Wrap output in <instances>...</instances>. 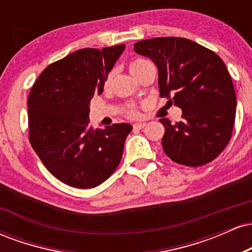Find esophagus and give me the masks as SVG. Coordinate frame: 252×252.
<instances>
[{
	"label": "esophagus",
	"mask_w": 252,
	"mask_h": 252,
	"mask_svg": "<svg viewBox=\"0 0 252 252\" xmlns=\"http://www.w3.org/2000/svg\"><path fill=\"white\" fill-rule=\"evenodd\" d=\"M144 126H146V123H135L134 124V129H137V130L143 129Z\"/></svg>",
	"instance_id": "esophagus-1"
}]
</instances>
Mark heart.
I'll use <instances>...</instances> for the list:
<instances>
[{
  "label": "heart",
  "mask_w": 252,
  "mask_h": 252,
  "mask_svg": "<svg viewBox=\"0 0 252 252\" xmlns=\"http://www.w3.org/2000/svg\"><path fill=\"white\" fill-rule=\"evenodd\" d=\"M147 63H149L148 60L141 59V58H138V59L132 60V62L130 63V65H129L130 72H131V73H132V76H134L136 72L140 71V68L142 67L143 65H146ZM111 79H112V72H111V73H109L108 77H106V79H105V86L109 85L110 82H111ZM130 115H131V116H136V115H137V112H136L134 109H131V110H130Z\"/></svg>",
  "instance_id": "b5f03b06"
}]
</instances>
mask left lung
Listing matches in <instances>:
<instances>
[{"label":"left lung","mask_w":252,"mask_h":252,"mask_svg":"<svg viewBox=\"0 0 252 252\" xmlns=\"http://www.w3.org/2000/svg\"><path fill=\"white\" fill-rule=\"evenodd\" d=\"M134 51L158 67L160 96L182 110L180 122L160 120L166 155L190 167L215 160L230 141L236 117L235 88L224 62L184 37L142 40Z\"/></svg>","instance_id":"8db88e82"}]
</instances>
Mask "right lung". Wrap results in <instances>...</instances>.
<instances>
[{
  "mask_svg": "<svg viewBox=\"0 0 252 252\" xmlns=\"http://www.w3.org/2000/svg\"><path fill=\"white\" fill-rule=\"evenodd\" d=\"M126 45L83 48L51 63L28 97L30 141L45 167L63 184L94 189L116 170L132 126H90V100L102 94L106 77Z\"/></svg>",
  "mask_w": 252,
  "mask_h": 252,
  "instance_id": "right-lung-1",
  "label": "right lung"
}]
</instances>
